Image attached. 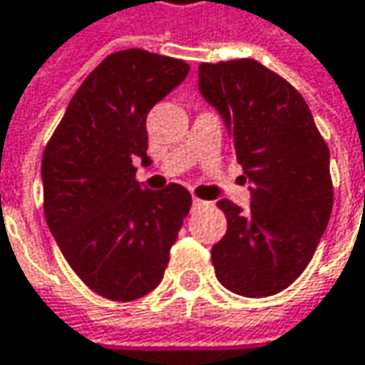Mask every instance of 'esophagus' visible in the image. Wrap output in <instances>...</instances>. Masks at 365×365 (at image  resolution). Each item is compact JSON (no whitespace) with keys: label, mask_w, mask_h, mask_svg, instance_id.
I'll return each instance as SVG.
<instances>
[{"label":"esophagus","mask_w":365,"mask_h":365,"mask_svg":"<svg viewBox=\"0 0 365 365\" xmlns=\"http://www.w3.org/2000/svg\"><path fill=\"white\" fill-rule=\"evenodd\" d=\"M203 203H205L203 199H197V197H193V207H201Z\"/></svg>","instance_id":"obj_1"}]
</instances>
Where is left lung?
<instances>
[{"instance_id": "left-lung-1", "label": "left lung", "mask_w": 365, "mask_h": 365, "mask_svg": "<svg viewBox=\"0 0 365 365\" xmlns=\"http://www.w3.org/2000/svg\"><path fill=\"white\" fill-rule=\"evenodd\" d=\"M199 91L251 182L247 210L218 201L228 228L212 247L216 278L237 295L270 297L299 278L330 220L328 147L299 91L255 60L201 64Z\"/></svg>"}]
</instances>
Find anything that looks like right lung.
Here are the masks:
<instances>
[{
	"label": "right lung",
	"instance_id": "1",
	"mask_svg": "<svg viewBox=\"0 0 365 365\" xmlns=\"http://www.w3.org/2000/svg\"><path fill=\"white\" fill-rule=\"evenodd\" d=\"M189 64L145 49L108 56L70 99L43 151L45 220L76 276L97 295L133 301L164 278L191 210L180 185L149 191L133 162L149 164L147 114Z\"/></svg>",
	"mask_w": 365,
	"mask_h": 365
}]
</instances>
